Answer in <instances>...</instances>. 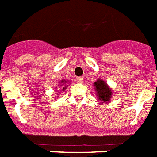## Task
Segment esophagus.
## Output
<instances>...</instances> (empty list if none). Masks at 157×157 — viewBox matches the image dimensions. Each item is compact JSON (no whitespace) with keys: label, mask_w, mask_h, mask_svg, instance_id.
Listing matches in <instances>:
<instances>
[{"label":"esophagus","mask_w":157,"mask_h":157,"mask_svg":"<svg viewBox=\"0 0 157 157\" xmlns=\"http://www.w3.org/2000/svg\"><path fill=\"white\" fill-rule=\"evenodd\" d=\"M76 81H78L79 83H83V81H84V79L82 78V77H78V78L76 79Z\"/></svg>","instance_id":"34e87169"}]
</instances>
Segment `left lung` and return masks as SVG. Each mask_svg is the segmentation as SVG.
Segmentation results:
<instances>
[{
    "label": "left lung",
    "instance_id": "left-lung-1",
    "mask_svg": "<svg viewBox=\"0 0 157 157\" xmlns=\"http://www.w3.org/2000/svg\"><path fill=\"white\" fill-rule=\"evenodd\" d=\"M94 86L95 87L97 97L101 102H103V104L112 98V90L107 83H106V81H103L102 79H98L97 81L94 83Z\"/></svg>",
    "mask_w": 157,
    "mask_h": 157
}]
</instances>
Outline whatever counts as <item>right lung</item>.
<instances>
[{
    "instance_id": "obj_1",
    "label": "right lung",
    "mask_w": 157,
    "mask_h": 157,
    "mask_svg": "<svg viewBox=\"0 0 157 157\" xmlns=\"http://www.w3.org/2000/svg\"><path fill=\"white\" fill-rule=\"evenodd\" d=\"M67 81H68V82H70L69 81H64V80L61 81V82H59V84H60V86H61V87H60V90H61L62 91L65 90L67 88V86H69V85H67ZM55 90H58V87H56V88H55Z\"/></svg>"
}]
</instances>
